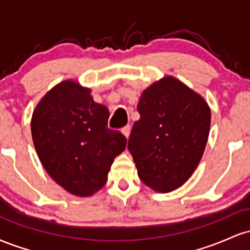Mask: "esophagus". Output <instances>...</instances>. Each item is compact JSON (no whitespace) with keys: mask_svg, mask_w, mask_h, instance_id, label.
<instances>
[{"mask_svg":"<svg viewBox=\"0 0 250 250\" xmlns=\"http://www.w3.org/2000/svg\"><path fill=\"white\" fill-rule=\"evenodd\" d=\"M130 129H131V128H130V125H125V127H123V128L121 129L122 134L125 135V136L127 137V139H128L129 134H130Z\"/></svg>","mask_w":250,"mask_h":250,"instance_id":"34e87169","label":"esophagus"}]
</instances>
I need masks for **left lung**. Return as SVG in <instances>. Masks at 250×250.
I'll use <instances>...</instances> for the list:
<instances>
[{"instance_id":"8db88e82","label":"left lung","mask_w":250,"mask_h":250,"mask_svg":"<svg viewBox=\"0 0 250 250\" xmlns=\"http://www.w3.org/2000/svg\"><path fill=\"white\" fill-rule=\"evenodd\" d=\"M128 150L143 183L161 193L179 188L199 165L210 128V109L199 94L167 77L142 93Z\"/></svg>"}]
</instances>
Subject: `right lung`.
Instances as JSON below:
<instances>
[{"label": "right lung", "instance_id": "right-lung-1", "mask_svg": "<svg viewBox=\"0 0 250 250\" xmlns=\"http://www.w3.org/2000/svg\"><path fill=\"white\" fill-rule=\"evenodd\" d=\"M109 110L74 81L57 84L37 104L31 119L34 146L50 177L76 196L105 185L114 159L127 139L108 128Z\"/></svg>", "mask_w": 250, "mask_h": 250}]
</instances>
